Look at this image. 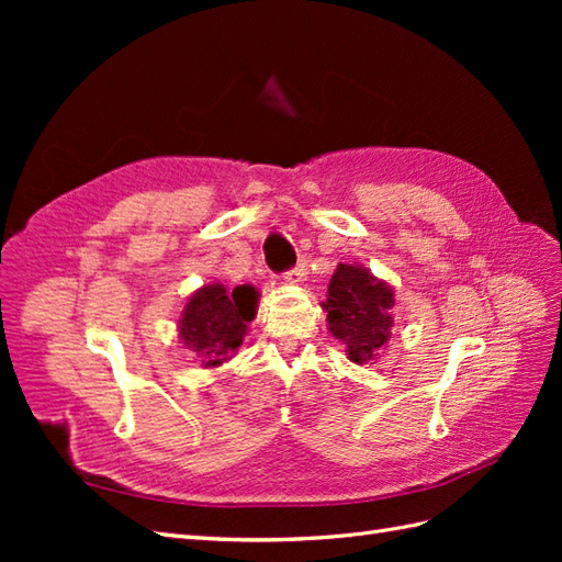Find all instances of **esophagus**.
Here are the masks:
<instances>
[{
    "instance_id": "obj_1",
    "label": "esophagus",
    "mask_w": 562,
    "mask_h": 562,
    "mask_svg": "<svg viewBox=\"0 0 562 562\" xmlns=\"http://www.w3.org/2000/svg\"><path fill=\"white\" fill-rule=\"evenodd\" d=\"M288 283H302L304 281V262H300L295 269L288 271V274L283 277Z\"/></svg>"
}]
</instances>
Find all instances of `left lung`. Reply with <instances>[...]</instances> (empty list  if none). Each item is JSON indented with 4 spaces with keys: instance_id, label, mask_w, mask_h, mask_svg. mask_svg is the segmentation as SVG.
<instances>
[{
    "instance_id": "1",
    "label": "left lung",
    "mask_w": 562,
    "mask_h": 562,
    "mask_svg": "<svg viewBox=\"0 0 562 562\" xmlns=\"http://www.w3.org/2000/svg\"><path fill=\"white\" fill-rule=\"evenodd\" d=\"M394 288L363 265L339 262L321 307L328 330L345 345L356 366L375 363L394 330Z\"/></svg>"
}]
</instances>
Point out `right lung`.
<instances>
[{"label":"right lung","instance_id":"1","mask_svg":"<svg viewBox=\"0 0 562 562\" xmlns=\"http://www.w3.org/2000/svg\"><path fill=\"white\" fill-rule=\"evenodd\" d=\"M258 297L252 285H236L229 293L223 283H209L190 295L178 318V337L196 353L201 368L223 366L244 345Z\"/></svg>","mask_w":562,"mask_h":562}]
</instances>
